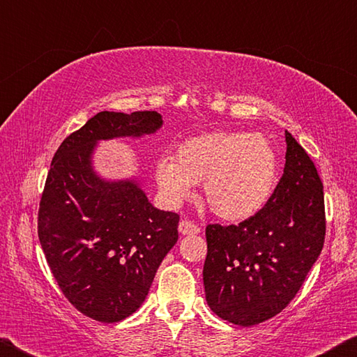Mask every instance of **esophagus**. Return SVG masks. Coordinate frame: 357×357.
I'll return each mask as SVG.
<instances>
[{
    "label": "esophagus",
    "instance_id": "34e87169",
    "mask_svg": "<svg viewBox=\"0 0 357 357\" xmlns=\"http://www.w3.org/2000/svg\"><path fill=\"white\" fill-rule=\"evenodd\" d=\"M179 233L183 234V236H193V234H198L200 233V228H198V225H195V223L190 222V220H181L179 222Z\"/></svg>",
    "mask_w": 357,
    "mask_h": 357
}]
</instances>
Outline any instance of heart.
Here are the masks:
<instances>
[{
	"instance_id": "1",
	"label": "heart",
	"mask_w": 357,
	"mask_h": 357,
	"mask_svg": "<svg viewBox=\"0 0 357 357\" xmlns=\"http://www.w3.org/2000/svg\"><path fill=\"white\" fill-rule=\"evenodd\" d=\"M154 179L170 204H181L204 183V200L222 219H250L269 202L277 181V154L261 134L213 132L192 137L176 149V160L159 157Z\"/></svg>"
}]
</instances>
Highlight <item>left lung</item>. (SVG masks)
Masks as SVG:
<instances>
[{
  "label": "left lung",
  "instance_id": "left-lung-1",
  "mask_svg": "<svg viewBox=\"0 0 357 357\" xmlns=\"http://www.w3.org/2000/svg\"><path fill=\"white\" fill-rule=\"evenodd\" d=\"M285 168L266 206L239 225H208L203 283L209 309L249 328L291 302L324 244L323 184L285 130Z\"/></svg>",
  "mask_w": 357,
  "mask_h": 357
}]
</instances>
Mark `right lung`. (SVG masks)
Wrapping results in <instances>:
<instances>
[{"label":"right lung","mask_w":357,"mask_h":357,"mask_svg":"<svg viewBox=\"0 0 357 357\" xmlns=\"http://www.w3.org/2000/svg\"><path fill=\"white\" fill-rule=\"evenodd\" d=\"M162 124L157 112H100L66 138L52 160L39 241L66 298L96 321L116 323L140 309L176 244L179 215L154 208L140 176H100L94 153L100 142L153 135Z\"/></svg>","instance_id":"obj_1"}]
</instances>
